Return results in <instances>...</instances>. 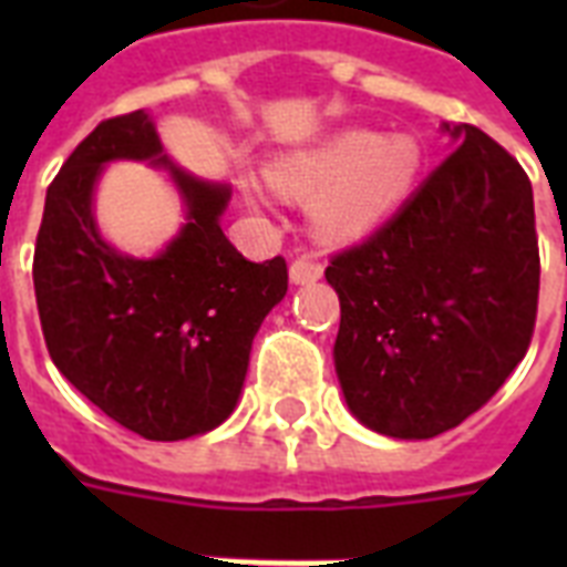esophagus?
<instances>
[{"instance_id": "obj_1", "label": "esophagus", "mask_w": 567, "mask_h": 567, "mask_svg": "<svg viewBox=\"0 0 567 567\" xmlns=\"http://www.w3.org/2000/svg\"><path fill=\"white\" fill-rule=\"evenodd\" d=\"M320 276H323V265H320L318 258H297L291 265L293 285H311L318 282Z\"/></svg>"}]
</instances>
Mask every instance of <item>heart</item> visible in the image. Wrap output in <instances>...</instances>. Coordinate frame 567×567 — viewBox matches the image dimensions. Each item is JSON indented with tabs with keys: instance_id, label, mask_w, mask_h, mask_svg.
Listing matches in <instances>:
<instances>
[{
	"instance_id": "obj_1",
	"label": "heart",
	"mask_w": 567,
	"mask_h": 567,
	"mask_svg": "<svg viewBox=\"0 0 567 567\" xmlns=\"http://www.w3.org/2000/svg\"><path fill=\"white\" fill-rule=\"evenodd\" d=\"M417 171L421 146L412 137L347 128L276 158L267 176L279 194L297 199L309 196L311 226L320 238L350 244L394 212Z\"/></svg>"
}]
</instances>
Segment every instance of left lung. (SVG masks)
Wrapping results in <instances>:
<instances>
[{
  "label": "left lung",
  "instance_id": "left-lung-1",
  "mask_svg": "<svg viewBox=\"0 0 567 567\" xmlns=\"http://www.w3.org/2000/svg\"><path fill=\"white\" fill-rule=\"evenodd\" d=\"M371 238L332 256L336 371L350 412L391 439H432L483 409L527 355L538 311L533 185L471 123Z\"/></svg>",
  "mask_w": 567,
  "mask_h": 567
}]
</instances>
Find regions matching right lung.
Wrapping results in <instances>:
<instances>
[{
    "instance_id": "obj_1",
    "label": "right lung",
    "mask_w": 567,
    "mask_h": 567,
    "mask_svg": "<svg viewBox=\"0 0 567 567\" xmlns=\"http://www.w3.org/2000/svg\"><path fill=\"white\" fill-rule=\"evenodd\" d=\"M117 157H153L186 199L189 223L162 257H123L95 229L92 185ZM229 196L162 155L146 111L102 120L47 190L31 274L49 355L96 409L150 441L229 417L252 338L288 291L282 256L256 265L223 235Z\"/></svg>"
}]
</instances>
